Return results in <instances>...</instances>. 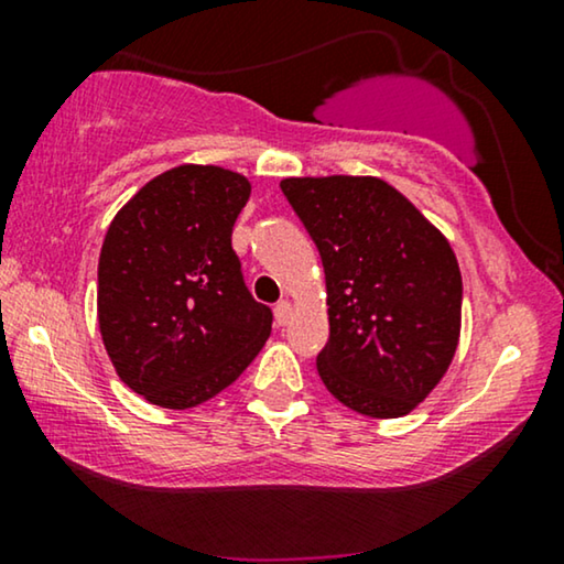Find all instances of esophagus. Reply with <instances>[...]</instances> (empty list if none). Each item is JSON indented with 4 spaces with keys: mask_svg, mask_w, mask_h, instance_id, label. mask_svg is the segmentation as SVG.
<instances>
[{
    "mask_svg": "<svg viewBox=\"0 0 564 564\" xmlns=\"http://www.w3.org/2000/svg\"><path fill=\"white\" fill-rule=\"evenodd\" d=\"M274 321H276V326H288V323L292 321V305L288 303V300H282V303L274 305Z\"/></svg>",
    "mask_w": 564,
    "mask_h": 564,
    "instance_id": "obj_1",
    "label": "esophagus"
}]
</instances>
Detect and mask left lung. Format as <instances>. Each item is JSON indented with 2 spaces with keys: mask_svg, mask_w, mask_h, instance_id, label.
Segmentation results:
<instances>
[{
  "mask_svg": "<svg viewBox=\"0 0 564 564\" xmlns=\"http://www.w3.org/2000/svg\"><path fill=\"white\" fill-rule=\"evenodd\" d=\"M280 187L326 272L323 384L369 419L411 413L457 351L462 274L449 241L375 176H292Z\"/></svg>",
  "mask_w": 564,
  "mask_h": 564,
  "instance_id": "1",
  "label": "left lung"
}]
</instances>
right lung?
I'll return each mask as SVG.
<instances>
[{"label": "right lung", "mask_w": 564, "mask_h": 564, "mask_svg": "<svg viewBox=\"0 0 564 564\" xmlns=\"http://www.w3.org/2000/svg\"><path fill=\"white\" fill-rule=\"evenodd\" d=\"M246 176L184 164L130 197L97 269L99 334L115 372L149 403L184 411L238 380L272 334L230 234Z\"/></svg>", "instance_id": "obj_1"}]
</instances>
